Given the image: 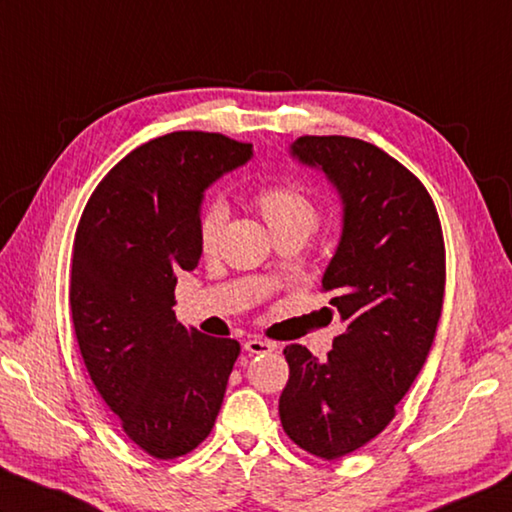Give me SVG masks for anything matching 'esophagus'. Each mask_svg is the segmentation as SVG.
<instances>
[{"mask_svg":"<svg viewBox=\"0 0 512 512\" xmlns=\"http://www.w3.org/2000/svg\"><path fill=\"white\" fill-rule=\"evenodd\" d=\"M244 348H246V353H250V355H266V353H273V350H277V344L266 342V339L253 337V339H248Z\"/></svg>","mask_w":512,"mask_h":512,"instance_id":"34e87169","label":"esophagus"}]
</instances>
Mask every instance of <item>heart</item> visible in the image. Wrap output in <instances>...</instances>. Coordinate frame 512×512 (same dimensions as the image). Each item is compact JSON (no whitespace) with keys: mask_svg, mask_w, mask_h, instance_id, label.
<instances>
[{"mask_svg":"<svg viewBox=\"0 0 512 512\" xmlns=\"http://www.w3.org/2000/svg\"><path fill=\"white\" fill-rule=\"evenodd\" d=\"M259 213L264 215L270 233L277 235H310L319 224V210L315 199L306 190L293 184L266 186L255 197ZM228 219L224 199L208 202L199 217V244L204 253H213Z\"/></svg>","mask_w":512,"mask_h":512,"instance_id":"heart-1","label":"heart"}]
</instances>
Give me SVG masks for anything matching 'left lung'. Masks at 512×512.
<instances>
[{
  "label": "left lung",
  "mask_w": 512,
  "mask_h": 512,
  "mask_svg": "<svg viewBox=\"0 0 512 512\" xmlns=\"http://www.w3.org/2000/svg\"><path fill=\"white\" fill-rule=\"evenodd\" d=\"M288 153L319 170L342 202L322 286L335 290L328 313L346 328L324 362L306 346L284 348L279 417L299 448L337 459L382 433L426 364L444 306V237L422 182L382 148L306 135Z\"/></svg>",
  "instance_id": "left-lung-1"
}]
</instances>
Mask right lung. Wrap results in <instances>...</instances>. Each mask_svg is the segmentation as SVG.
Here are the masks:
<instances>
[{"label":"right lung","mask_w":512,"mask_h":512,"mask_svg":"<svg viewBox=\"0 0 512 512\" xmlns=\"http://www.w3.org/2000/svg\"><path fill=\"white\" fill-rule=\"evenodd\" d=\"M253 146L179 130L135 148L95 188L79 219L70 310L88 375L133 442L157 459L208 437L239 344L175 317L177 273L202 257L208 186Z\"/></svg>","instance_id":"1"}]
</instances>
